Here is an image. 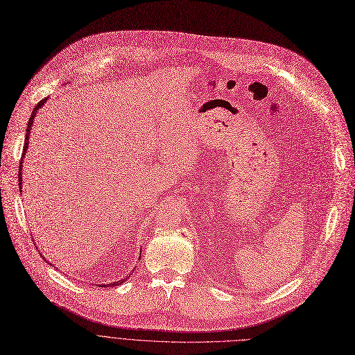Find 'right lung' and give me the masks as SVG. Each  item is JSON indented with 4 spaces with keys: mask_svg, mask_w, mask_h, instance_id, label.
Here are the masks:
<instances>
[{
    "mask_svg": "<svg viewBox=\"0 0 355 355\" xmlns=\"http://www.w3.org/2000/svg\"><path fill=\"white\" fill-rule=\"evenodd\" d=\"M47 98L49 97H46V98H43L41 100L37 106H35V109L33 110V113H31V116H30V120H28V123H27V130H26V143H24V149H23V157H21V160H19V168H18V171H19V173H18V180H19V192H23L21 191V180H23V163H24V157H26V153H27V150H28V139H30V133H31V129H33V123H34V117H35V114H37V112L44 106V103L47 101ZM43 259L44 261H47L44 257H43ZM50 263V262H49ZM133 274V272H132ZM129 277H126V279H128ZM124 282V279H119L117 282H112V284H101V286H117V285H120V284H123Z\"/></svg>",
    "mask_w": 355,
    "mask_h": 355,
    "instance_id": "add662e5",
    "label": "right lung"
}]
</instances>
